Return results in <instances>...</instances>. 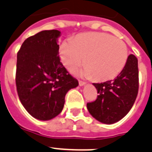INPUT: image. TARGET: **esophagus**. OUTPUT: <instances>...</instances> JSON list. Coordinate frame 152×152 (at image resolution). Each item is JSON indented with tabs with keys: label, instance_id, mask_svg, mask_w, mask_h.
<instances>
[{
	"label": "esophagus",
	"instance_id": "1",
	"mask_svg": "<svg viewBox=\"0 0 152 152\" xmlns=\"http://www.w3.org/2000/svg\"><path fill=\"white\" fill-rule=\"evenodd\" d=\"M79 85H80V86H83L86 85V82L82 81V80H80V81H79Z\"/></svg>",
	"mask_w": 152,
	"mask_h": 152
}]
</instances>
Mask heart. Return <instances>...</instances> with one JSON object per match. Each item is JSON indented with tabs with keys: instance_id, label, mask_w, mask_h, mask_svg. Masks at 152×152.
<instances>
[{
	"instance_id": "heart-1",
	"label": "heart",
	"mask_w": 152,
	"mask_h": 152,
	"mask_svg": "<svg viewBox=\"0 0 152 152\" xmlns=\"http://www.w3.org/2000/svg\"><path fill=\"white\" fill-rule=\"evenodd\" d=\"M61 61L73 71L84 62L81 74L98 81L113 80L125 67L129 56L125 42L105 33H85L62 43Z\"/></svg>"
}]
</instances>
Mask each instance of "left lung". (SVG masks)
<instances>
[{
	"mask_svg": "<svg viewBox=\"0 0 152 152\" xmlns=\"http://www.w3.org/2000/svg\"><path fill=\"white\" fill-rule=\"evenodd\" d=\"M93 85L99 95L96 101L87 103L89 113L102 123L118 122L130 111L138 95V59L130 54L115 79Z\"/></svg>",
	"mask_w": 152,
	"mask_h": 152,
	"instance_id": "left-lung-1",
	"label": "left lung"
}]
</instances>
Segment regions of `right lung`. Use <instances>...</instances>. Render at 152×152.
Returning <instances> with one entry per match:
<instances>
[{"instance_id": "add662e5", "label": "right lung", "mask_w": 152, "mask_h": 152, "mask_svg": "<svg viewBox=\"0 0 152 152\" xmlns=\"http://www.w3.org/2000/svg\"><path fill=\"white\" fill-rule=\"evenodd\" d=\"M60 36L57 30H43L25 39L18 53V94L23 107L37 119L47 121L57 116L67 92L79 85L60 62Z\"/></svg>"}]
</instances>
